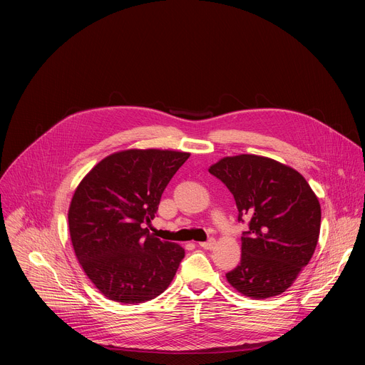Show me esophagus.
I'll use <instances>...</instances> for the list:
<instances>
[{"label": "esophagus", "mask_w": 365, "mask_h": 365, "mask_svg": "<svg viewBox=\"0 0 365 365\" xmlns=\"http://www.w3.org/2000/svg\"><path fill=\"white\" fill-rule=\"evenodd\" d=\"M199 247L205 248V250H212L215 247V240H210V241H205V242H199Z\"/></svg>", "instance_id": "obj_1"}]
</instances>
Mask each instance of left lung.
Returning <instances> with one entry per match:
<instances>
[{
    "label": "left lung",
    "mask_w": 365,
    "mask_h": 365,
    "mask_svg": "<svg viewBox=\"0 0 365 365\" xmlns=\"http://www.w3.org/2000/svg\"><path fill=\"white\" fill-rule=\"evenodd\" d=\"M234 195L238 221L248 220L241 237V262L228 283L251 299L286 292L315 252L321 205L293 168L257 154L224 158L210 168Z\"/></svg>",
    "instance_id": "left-lung-1"
}]
</instances>
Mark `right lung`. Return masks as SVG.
Here are the masks:
<instances>
[{"label":"right lung","instance_id":"1","mask_svg":"<svg viewBox=\"0 0 365 365\" xmlns=\"http://www.w3.org/2000/svg\"><path fill=\"white\" fill-rule=\"evenodd\" d=\"M189 153L130 148L107 155L81 180L68 222L75 255L93 286L110 300L135 304L162 294L185 250L145 228Z\"/></svg>","mask_w":365,"mask_h":365}]
</instances>
